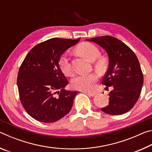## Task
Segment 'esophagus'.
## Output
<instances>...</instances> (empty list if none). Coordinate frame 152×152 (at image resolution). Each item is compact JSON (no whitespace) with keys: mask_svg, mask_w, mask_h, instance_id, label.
<instances>
[{"mask_svg":"<svg viewBox=\"0 0 152 152\" xmlns=\"http://www.w3.org/2000/svg\"><path fill=\"white\" fill-rule=\"evenodd\" d=\"M84 93H86V94H87L88 95H89V96H95V94H96V93H94V92H86V91H85V92H84Z\"/></svg>","mask_w":152,"mask_h":152,"instance_id":"1","label":"esophagus"}]
</instances>
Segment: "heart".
<instances>
[{
	"mask_svg": "<svg viewBox=\"0 0 152 152\" xmlns=\"http://www.w3.org/2000/svg\"><path fill=\"white\" fill-rule=\"evenodd\" d=\"M77 50L88 60L91 61L96 60L94 62V67L98 70H103L105 66V60L102 58H99L100 51L96 45L91 43L84 42L78 46ZM58 64L61 71L66 76H70L72 75L73 69L68 53H64L61 55ZM97 80L98 76L95 74H80L74 77L72 80V85L77 90L91 91L93 89Z\"/></svg>",
	"mask_w": 152,
	"mask_h": 152,
	"instance_id": "obj_1",
	"label": "heart"
}]
</instances>
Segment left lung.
<instances>
[{
  "label": "left lung",
  "instance_id": "obj_1",
  "mask_svg": "<svg viewBox=\"0 0 152 152\" xmlns=\"http://www.w3.org/2000/svg\"><path fill=\"white\" fill-rule=\"evenodd\" d=\"M86 41L99 45L109 57V68L102 84L107 88L113 86L109 93V105L102 111L119 115L128 112L140 97L143 83L141 66L135 53L122 42L111 36H101Z\"/></svg>",
  "mask_w": 152,
  "mask_h": 152
}]
</instances>
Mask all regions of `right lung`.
<instances>
[{
	"instance_id": "right-lung-1",
	"label": "right lung",
	"mask_w": 152,
	"mask_h": 152,
	"mask_svg": "<svg viewBox=\"0 0 152 152\" xmlns=\"http://www.w3.org/2000/svg\"><path fill=\"white\" fill-rule=\"evenodd\" d=\"M78 39L53 38L28 53L20 66L17 86L21 104L33 119L53 123L70 111L77 91L66 90L68 80L59 67L61 55Z\"/></svg>"
}]
</instances>
